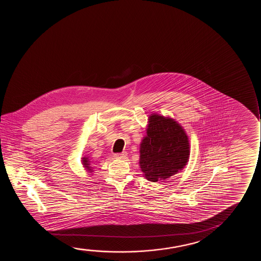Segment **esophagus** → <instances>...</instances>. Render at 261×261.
<instances>
[{"label":"esophagus","mask_w":261,"mask_h":261,"mask_svg":"<svg viewBox=\"0 0 261 261\" xmlns=\"http://www.w3.org/2000/svg\"><path fill=\"white\" fill-rule=\"evenodd\" d=\"M126 156H127V153H126L125 151H123L121 153L114 154V157L116 158V159H125Z\"/></svg>","instance_id":"esophagus-1"}]
</instances>
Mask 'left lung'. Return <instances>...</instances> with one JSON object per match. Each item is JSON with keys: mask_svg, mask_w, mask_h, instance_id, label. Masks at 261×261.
<instances>
[{"mask_svg": "<svg viewBox=\"0 0 261 261\" xmlns=\"http://www.w3.org/2000/svg\"><path fill=\"white\" fill-rule=\"evenodd\" d=\"M189 141L182 126L172 118L153 114L140 147V167L147 180L168 178L185 168Z\"/></svg>", "mask_w": 261, "mask_h": 261, "instance_id": "1", "label": "left lung"}]
</instances>
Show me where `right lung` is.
<instances>
[{
    "mask_svg": "<svg viewBox=\"0 0 261 261\" xmlns=\"http://www.w3.org/2000/svg\"><path fill=\"white\" fill-rule=\"evenodd\" d=\"M83 164H84V166H85V168H87L89 171H92V167H90L89 166V161H88V159L87 158H83Z\"/></svg>",
    "mask_w": 261,
    "mask_h": 261,
    "instance_id": "obj_1",
    "label": "right lung"
}]
</instances>
